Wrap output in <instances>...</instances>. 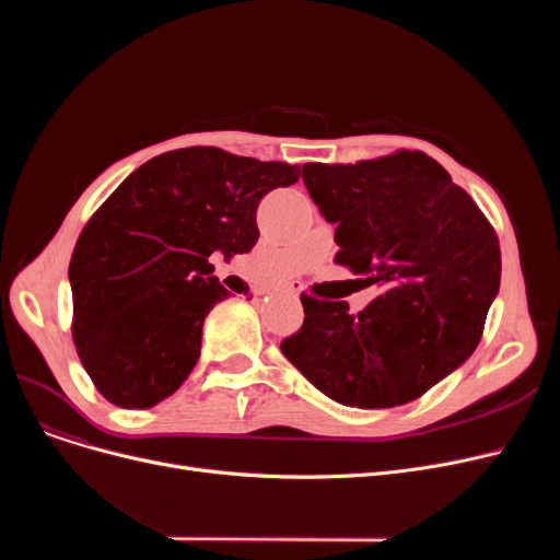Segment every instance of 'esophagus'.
<instances>
[{
	"mask_svg": "<svg viewBox=\"0 0 560 560\" xmlns=\"http://www.w3.org/2000/svg\"><path fill=\"white\" fill-rule=\"evenodd\" d=\"M283 292H288V295H292V298H298V295H300V288H298L295 283H288V285L283 288Z\"/></svg>",
	"mask_w": 560,
	"mask_h": 560,
	"instance_id": "1",
	"label": "esophagus"
}]
</instances>
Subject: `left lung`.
<instances>
[{"mask_svg": "<svg viewBox=\"0 0 560 560\" xmlns=\"http://www.w3.org/2000/svg\"><path fill=\"white\" fill-rule=\"evenodd\" d=\"M302 179L322 218L336 224V262L378 295L359 315L347 302L302 295L304 325L281 342L283 357L345 406L418 399L481 340L502 279L490 222L422 152L306 163Z\"/></svg>", "mask_w": 560, "mask_h": 560, "instance_id": "8db88e82", "label": "left lung"}]
</instances>
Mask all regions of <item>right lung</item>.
<instances>
[{"label":"right lung","instance_id":"1","mask_svg":"<svg viewBox=\"0 0 560 560\" xmlns=\"http://www.w3.org/2000/svg\"><path fill=\"white\" fill-rule=\"evenodd\" d=\"M298 179V165L188 147L147 161L102 203L68 277L79 359L110 404L152 408L184 384L206 315L229 295L211 254H247L260 199Z\"/></svg>","mask_w":560,"mask_h":560}]
</instances>
